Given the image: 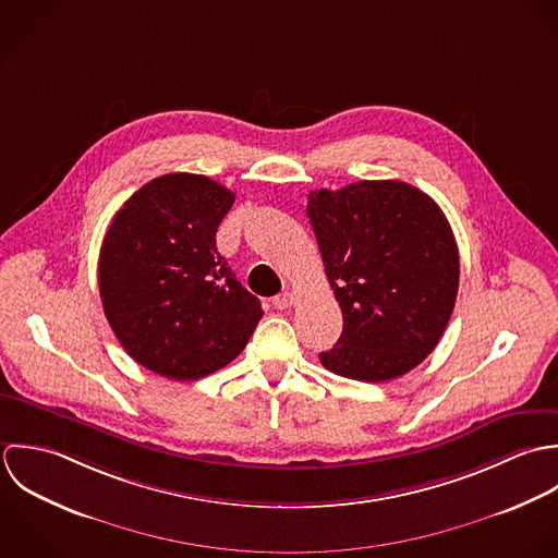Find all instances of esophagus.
<instances>
[{"label":"esophagus","mask_w":558,"mask_h":558,"mask_svg":"<svg viewBox=\"0 0 558 558\" xmlns=\"http://www.w3.org/2000/svg\"><path fill=\"white\" fill-rule=\"evenodd\" d=\"M271 302H274V306H276L278 311H287V308H291V306H293L295 298H293V293H291V291H282V293H280V295H276Z\"/></svg>","instance_id":"34e87169"}]
</instances>
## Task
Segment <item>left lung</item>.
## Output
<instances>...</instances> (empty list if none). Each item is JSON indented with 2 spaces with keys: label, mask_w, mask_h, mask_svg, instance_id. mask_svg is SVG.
Returning a JSON list of instances; mask_svg holds the SVG:
<instances>
[{
  "label": "left lung",
  "mask_w": 558,
  "mask_h": 558,
  "mask_svg": "<svg viewBox=\"0 0 558 558\" xmlns=\"http://www.w3.org/2000/svg\"><path fill=\"white\" fill-rule=\"evenodd\" d=\"M342 335L322 364L357 381H386L418 366L454 308L459 252L442 209L403 181H357L308 194Z\"/></svg>",
  "instance_id": "1"
}]
</instances>
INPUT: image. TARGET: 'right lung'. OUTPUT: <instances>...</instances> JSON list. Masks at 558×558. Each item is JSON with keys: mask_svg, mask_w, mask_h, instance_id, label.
<instances>
[{"mask_svg": "<svg viewBox=\"0 0 558 558\" xmlns=\"http://www.w3.org/2000/svg\"><path fill=\"white\" fill-rule=\"evenodd\" d=\"M234 194L203 174L142 185L113 216L99 254L106 317L124 351L168 379H201L247 344L263 317L218 252Z\"/></svg>", "mask_w": 558, "mask_h": 558, "instance_id": "right-lung-1", "label": "right lung"}]
</instances>
